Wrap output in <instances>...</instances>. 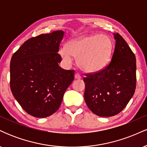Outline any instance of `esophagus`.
I'll return each mask as SVG.
<instances>
[{
  "label": "esophagus",
  "mask_w": 147,
  "mask_h": 147,
  "mask_svg": "<svg viewBox=\"0 0 147 147\" xmlns=\"http://www.w3.org/2000/svg\"><path fill=\"white\" fill-rule=\"evenodd\" d=\"M75 78L76 79H80L81 78H82V77H81V75H79V73H76L75 75Z\"/></svg>",
  "instance_id": "1"
}]
</instances>
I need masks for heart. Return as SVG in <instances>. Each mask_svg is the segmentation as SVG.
Instances as JSON below:
<instances>
[{"instance_id": "obj_1", "label": "heart", "mask_w": 147, "mask_h": 147, "mask_svg": "<svg viewBox=\"0 0 147 147\" xmlns=\"http://www.w3.org/2000/svg\"><path fill=\"white\" fill-rule=\"evenodd\" d=\"M113 43L106 35L92 34L74 38L67 46L61 47L59 55L63 61L71 64L73 57H77V64L88 73L102 71L110 63Z\"/></svg>"}]
</instances>
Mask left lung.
Segmentation results:
<instances>
[{"label":"left lung","mask_w":147,"mask_h":147,"mask_svg":"<svg viewBox=\"0 0 147 147\" xmlns=\"http://www.w3.org/2000/svg\"><path fill=\"white\" fill-rule=\"evenodd\" d=\"M115 48L111 61L97 73L88 75L84 99L88 107L100 117L120 113L134 95L136 87V59L129 45L114 33Z\"/></svg>","instance_id":"obj_1"}]
</instances>
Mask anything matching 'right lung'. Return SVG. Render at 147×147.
<instances>
[{
    "instance_id": "right-lung-1",
    "label": "right lung",
    "mask_w": 147,
    "mask_h": 147,
    "mask_svg": "<svg viewBox=\"0 0 147 147\" xmlns=\"http://www.w3.org/2000/svg\"><path fill=\"white\" fill-rule=\"evenodd\" d=\"M62 30L42 34L27 40L10 62V88L25 112L46 117L59 109L65 91L74 80L75 70L59 65Z\"/></svg>"
}]
</instances>
